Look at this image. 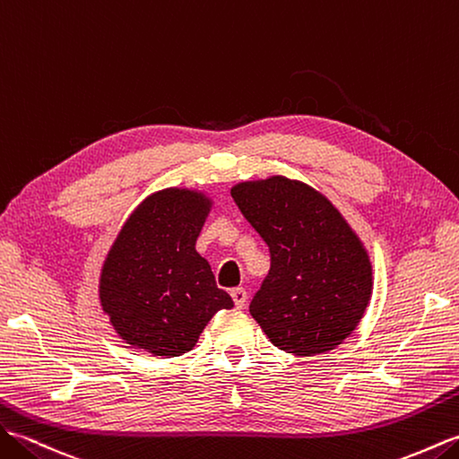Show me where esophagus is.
I'll use <instances>...</instances> for the list:
<instances>
[{"label": "esophagus", "mask_w": 459, "mask_h": 459, "mask_svg": "<svg viewBox=\"0 0 459 459\" xmlns=\"http://www.w3.org/2000/svg\"><path fill=\"white\" fill-rule=\"evenodd\" d=\"M231 299H233V304H236V308L246 307V302H247L246 289H233L231 290Z\"/></svg>", "instance_id": "1"}]
</instances>
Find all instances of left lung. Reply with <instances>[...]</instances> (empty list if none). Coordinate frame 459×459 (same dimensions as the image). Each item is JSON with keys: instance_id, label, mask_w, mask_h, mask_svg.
Returning a JSON list of instances; mask_svg holds the SVG:
<instances>
[{"instance_id": "1", "label": "left lung", "mask_w": 459, "mask_h": 459, "mask_svg": "<svg viewBox=\"0 0 459 459\" xmlns=\"http://www.w3.org/2000/svg\"><path fill=\"white\" fill-rule=\"evenodd\" d=\"M231 198L269 246L271 269L249 312L279 350L308 355L340 345L373 289L371 263L332 202L284 177L241 182Z\"/></svg>"}]
</instances>
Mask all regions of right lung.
Listing matches in <instances>:
<instances>
[{"label": "right lung", "instance_id": "right-lung-1", "mask_svg": "<svg viewBox=\"0 0 459 459\" xmlns=\"http://www.w3.org/2000/svg\"><path fill=\"white\" fill-rule=\"evenodd\" d=\"M210 200L195 190L151 195L131 213L100 277V302L129 345L177 358L195 348L202 330L233 300L218 289L196 239Z\"/></svg>", "mask_w": 459, "mask_h": 459}]
</instances>
